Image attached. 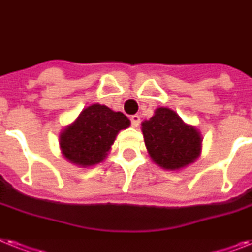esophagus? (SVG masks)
<instances>
[{"label": "esophagus", "instance_id": "34e87169", "mask_svg": "<svg viewBox=\"0 0 252 252\" xmlns=\"http://www.w3.org/2000/svg\"><path fill=\"white\" fill-rule=\"evenodd\" d=\"M140 122H141V119H140V116H138V115H132V116H130V123H132L133 126H140Z\"/></svg>", "mask_w": 252, "mask_h": 252}]
</instances>
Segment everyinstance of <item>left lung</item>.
<instances>
[{
  "label": "left lung",
  "mask_w": 252,
  "mask_h": 252,
  "mask_svg": "<svg viewBox=\"0 0 252 252\" xmlns=\"http://www.w3.org/2000/svg\"><path fill=\"white\" fill-rule=\"evenodd\" d=\"M141 126L151 159L163 169H181L199 157L200 133L195 126L185 124L171 108H157L154 116Z\"/></svg>",
  "instance_id": "1"
}]
</instances>
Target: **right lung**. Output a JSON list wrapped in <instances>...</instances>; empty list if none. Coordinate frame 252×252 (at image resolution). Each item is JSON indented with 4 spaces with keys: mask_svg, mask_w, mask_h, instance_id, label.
I'll list each match as a JSON object with an SVG mask.
<instances>
[{
    "mask_svg": "<svg viewBox=\"0 0 252 252\" xmlns=\"http://www.w3.org/2000/svg\"><path fill=\"white\" fill-rule=\"evenodd\" d=\"M129 126V119L123 112L94 103L84 108L77 119L62 130L59 146L68 161L84 168L92 167L106 158L118 133Z\"/></svg>",
    "mask_w": 252,
    "mask_h": 252,
    "instance_id": "1",
    "label": "right lung"
}]
</instances>
